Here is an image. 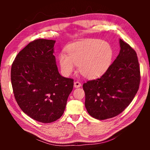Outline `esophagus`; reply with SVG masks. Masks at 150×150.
Segmentation results:
<instances>
[{
	"label": "esophagus",
	"instance_id": "34e87169",
	"mask_svg": "<svg viewBox=\"0 0 150 150\" xmlns=\"http://www.w3.org/2000/svg\"><path fill=\"white\" fill-rule=\"evenodd\" d=\"M81 86V83L79 81H76L74 82V87L75 88H80Z\"/></svg>",
	"mask_w": 150,
	"mask_h": 150
}]
</instances>
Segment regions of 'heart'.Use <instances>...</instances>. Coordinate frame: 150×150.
<instances>
[{"instance_id":"b5f03b06","label":"heart","mask_w":150,"mask_h":150,"mask_svg":"<svg viewBox=\"0 0 150 150\" xmlns=\"http://www.w3.org/2000/svg\"><path fill=\"white\" fill-rule=\"evenodd\" d=\"M113 50L109 43L100 39H87L73 43L67 47V54L59 55L60 70L64 76L74 71L75 65L87 78H96L106 72L112 62Z\"/></svg>"}]
</instances>
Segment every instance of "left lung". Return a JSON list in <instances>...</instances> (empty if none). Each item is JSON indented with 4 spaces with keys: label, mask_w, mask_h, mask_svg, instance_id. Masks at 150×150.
<instances>
[{
    "label": "left lung",
    "mask_w": 150,
    "mask_h": 150,
    "mask_svg": "<svg viewBox=\"0 0 150 150\" xmlns=\"http://www.w3.org/2000/svg\"><path fill=\"white\" fill-rule=\"evenodd\" d=\"M119 55L100 77L82 86L88 113L105 120L122 113L137 92L141 73L135 51L122 39Z\"/></svg>",
    "instance_id": "1"
}]
</instances>
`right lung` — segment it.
<instances>
[{"mask_svg": "<svg viewBox=\"0 0 150 150\" xmlns=\"http://www.w3.org/2000/svg\"><path fill=\"white\" fill-rule=\"evenodd\" d=\"M55 40H35L12 64L11 81L15 100L24 113L42 123L60 118L73 88V79L60 75L53 55Z\"/></svg>", "mask_w": 150, "mask_h": 150, "instance_id": "obj_1", "label": "right lung"}]
</instances>
